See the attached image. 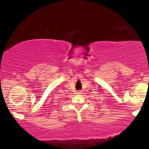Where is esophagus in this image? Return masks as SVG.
<instances>
[{
	"mask_svg": "<svg viewBox=\"0 0 149 149\" xmlns=\"http://www.w3.org/2000/svg\"><path fill=\"white\" fill-rule=\"evenodd\" d=\"M83 93V91H77V94H81V93Z\"/></svg>",
	"mask_w": 149,
	"mask_h": 149,
	"instance_id": "obj_1",
	"label": "esophagus"
}]
</instances>
